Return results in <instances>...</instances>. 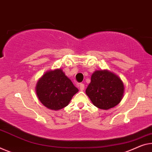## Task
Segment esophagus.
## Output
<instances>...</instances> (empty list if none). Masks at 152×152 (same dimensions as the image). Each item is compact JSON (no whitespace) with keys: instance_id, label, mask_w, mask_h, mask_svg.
Returning <instances> with one entry per match:
<instances>
[{"instance_id":"1","label":"esophagus","mask_w":152,"mask_h":152,"mask_svg":"<svg viewBox=\"0 0 152 152\" xmlns=\"http://www.w3.org/2000/svg\"><path fill=\"white\" fill-rule=\"evenodd\" d=\"M79 88H80V90L83 91L84 90V88H85V85H84L83 83H80L79 84Z\"/></svg>"}]
</instances>
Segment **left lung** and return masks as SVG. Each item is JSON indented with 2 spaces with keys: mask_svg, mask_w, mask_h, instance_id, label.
Masks as SVG:
<instances>
[{
  "mask_svg": "<svg viewBox=\"0 0 152 152\" xmlns=\"http://www.w3.org/2000/svg\"><path fill=\"white\" fill-rule=\"evenodd\" d=\"M124 91V83L118 75L107 70H101L92 74L86 93L94 106L107 110L120 103Z\"/></svg>",
  "mask_w": 152,
  "mask_h": 152,
  "instance_id": "8db88e82",
  "label": "left lung"
}]
</instances>
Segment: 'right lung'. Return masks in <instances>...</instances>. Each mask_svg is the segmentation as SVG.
<instances>
[{
  "instance_id": "1",
  "label": "right lung",
  "mask_w": 152,
  "mask_h": 152,
  "mask_svg": "<svg viewBox=\"0 0 152 152\" xmlns=\"http://www.w3.org/2000/svg\"><path fill=\"white\" fill-rule=\"evenodd\" d=\"M78 91L61 69L46 72L36 86L37 97L41 103L55 111L68 105Z\"/></svg>"
}]
</instances>
